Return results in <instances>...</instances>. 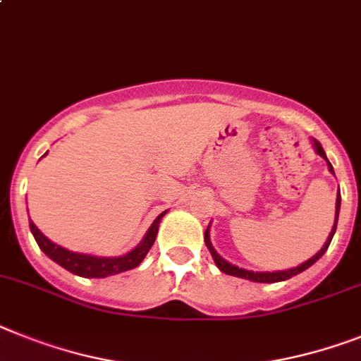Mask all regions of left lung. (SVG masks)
I'll list each match as a JSON object with an SVG mask.
<instances>
[{"label":"left lung","instance_id":"obj_1","mask_svg":"<svg viewBox=\"0 0 361 361\" xmlns=\"http://www.w3.org/2000/svg\"><path fill=\"white\" fill-rule=\"evenodd\" d=\"M314 145H316V152L319 154L323 159H326L325 156V150H323V147H321L319 141H314ZM326 163H329V159H326ZM329 169L330 172L334 174V171H332V165L329 163ZM340 204H341V196H338V200H336V222H334V227H332V231H330V237L326 238L325 246L321 247V251L317 253V255H314L312 259H308L307 262H302L301 266H298V268H292V269H284V271H247V269H242L238 268V266H233L229 264L227 260H224L222 257L218 255L216 251H214V247L211 246V240H209V227L207 231H205V244H207L209 251H211V255H213L214 262H216V266L220 269H222L224 274L227 275H235V277H240V279H247V281H253V283H279V281H286V279L293 277V275L301 274V271H305L307 268H310L314 262H316L317 259H321V255L325 253L326 250H329L330 246V240H332V237H334L336 233V226H338V214H340Z\"/></svg>","mask_w":361,"mask_h":361}]
</instances>
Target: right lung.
Segmentation results:
<instances>
[{
  "label": "right lung",
  "mask_w": 361,
  "mask_h": 361,
  "mask_svg": "<svg viewBox=\"0 0 361 361\" xmlns=\"http://www.w3.org/2000/svg\"><path fill=\"white\" fill-rule=\"evenodd\" d=\"M165 213L166 211H163V213L154 220V224L150 226L148 233L145 235L143 242H141L135 250H132L130 253H126V255L123 257H110V259H108V257L82 255V253H73V251L63 250L59 244L51 242L45 235H42L40 229H38L31 220H29V227H31L32 235H35L40 250L44 251L49 259H53L56 264H60L62 268L71 271V274L80 275V277L99 279L108 277V275L121 274V271H126V269L137 268V266L143 262L145 257H147L148 250L154 246L157 229H159V222H161V218Z\"/></svg>",
  "instance_id": "add662e5"
}]
</instances>
